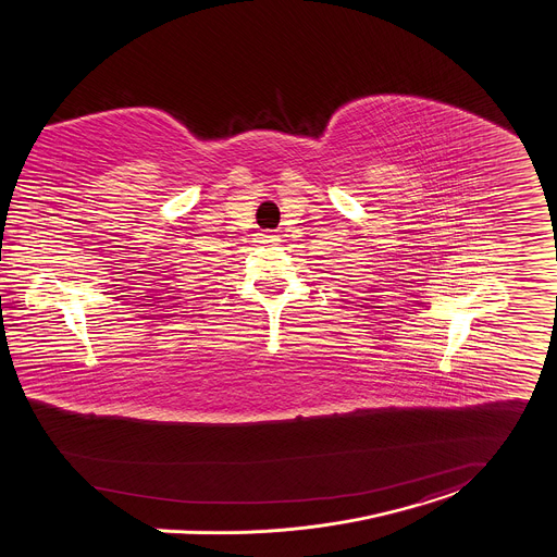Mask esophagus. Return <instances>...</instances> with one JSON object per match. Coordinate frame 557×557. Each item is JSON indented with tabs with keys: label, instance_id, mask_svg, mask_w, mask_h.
<instances>
[{
	"label": "esophagus",
	"instance_id": "esophagus-1",
	"mask_svg": "<svg viewBox=\"0 0 557 557\" xmlns=\"http://www.w3.org/2000/svg\"><path fill=\"white\" fill-rule=\"evenodd\" d=\"M259 243H263L265 247H274V245H278V243H281V238H278L276 234L265 232V234H261V240H259Z\"/></svg>",
	"mask_w": 557,
	"mask_h": 557
}]
</instances>
